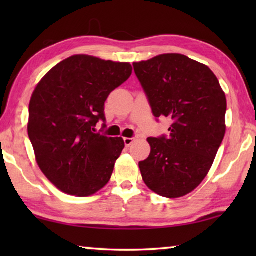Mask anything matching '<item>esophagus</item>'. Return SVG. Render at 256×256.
I'll return each mask as SVG.
<instances>
[{
	"label": "esophagus",
	"instance_id": "1",
	"mask_svg": "<svg viewBox=\"0 0 256 256\" xmlns=\"http://www.w3.org/2000/svg\"><path fill=\"white\" fill-rule=\"evenodd\" d=\"M134 142L133 138H124V144L126 146H130Z\"/></svg>",
	"mask_w": 256,
	"mask_h": 256
}]
</instances>
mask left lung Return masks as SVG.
<instances>
[{
	"mask_svg": "<svg viewBox=\"0 0 256 256\" xmlns=\"http://www.w3.org/2000/svg\"><path fill=\"white\" fill-rule=\"evenodd\" d=\"M154 118H168L170 136L148 138L142 180L159 196L176 198L206 178L226 132L227 102L209 68L182 54L133 63Z\"/></svg>",
	"mask_w": 256,
	"mask_h": 256,
	"instance_id": "left-lung-1",
	"label": "left lung"
}]
</instances>
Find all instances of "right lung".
I'll list each match as a JSON object with an SVG mask.
<instances>
[{"instance_id": "add662e5", "label": "right lung", "mask_w": 256, "mask_h": 256, "mask_svg": "<svg viewBox=\"0 0 256 256\" xmlns=\"http://www.w3.org/2000/svg\"><path fill=\"white\" fill-rule=\"evenodd\" d=\"M131 74L130 63L73 55L37 84L28 136L40 170L62 192L89 196L110 182L124 141L94 133V126L106 122L107 97Z\"/></svg>"}]
</instances>
